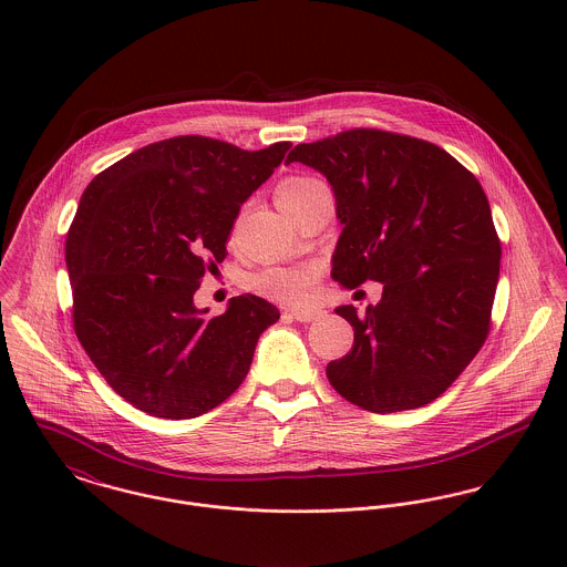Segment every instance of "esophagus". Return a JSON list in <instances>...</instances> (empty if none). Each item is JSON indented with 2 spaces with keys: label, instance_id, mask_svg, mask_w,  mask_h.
Masks as SVG:
<instances>
[{
  "label": "esophagus",
  "instance_id": "obj_1",
  "mask_svg": "<svg viewBox=\"0 0 567 567\" xmlns=\"http://www.w3.org/2000/svg\"><path fill=\"white\" fill-rule=\"evenodd\" d=\"M288 315L299 321V323H312L317 319L323 317V310H317V308H308V310H288Z\"/></svg>",
  "mask_w": 567,
  "mask_h": 567
}]
</instances>
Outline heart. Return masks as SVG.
<instances>
[{"label":"heart","mask_w":567,"mask_h":567,"mask_svg":"<svg viewBox=\"0 0 567 567\" xmlns=\"http://www.w3.org/2000/svg\"><path fill=\"white\" fill-rule=\"evenodd\" d=\"M324 187L323 181L315 176H288L277 187V203L279 207L290 214L319 194ZM319 266H277L266 268L252 277V288L281 303H306L315 297Z\"/></svg>","instance_id":"b5f03b06"}]
</instances>
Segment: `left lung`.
<instances>
[{
  "instance_id": "1",
  "label": "left lung",
  "mask_w": 567,
  "mask_h": 567,
  "mask_svg": "<svg viewBox=\"0 0 567 567\" xmlns=\"http://www.w3.org/2000/svg\"><path fill=\"white\" fill-rule=\"evenodd\" d=\"M288 163L319 169L342 234L331 277L344 288L384 284L358 315L353 347L327 364L351 404L400 412L434 402L485 344L499 277V238L478 178L443 148L378 128L299 144Z\"/></svg>"
}]
</instances>
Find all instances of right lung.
Segmentation results:
<instances>
[{
  "label": "right lung",
  "instance_id": "right-lung-1",
  "mask_svg": "<svg viewBox=\"0 0 567 567\" xmlns=\"http://www.w3.org/2000/svg\"><path fill=\"white\" fill-rule=\"evenodd\" d=\"M264 151L181 135L144 146L84 189L65 243L82 349L128 404L194 419L243 384L255 344L279 310L243 295L220 317L194 306L218 270L244 200L284 162Z\"/></svg>",
  "mask_w": 567,
  "mask_h": 567
}]
</instances>
